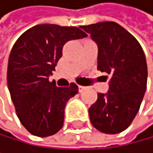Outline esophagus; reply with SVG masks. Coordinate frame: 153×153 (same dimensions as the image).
Segmentation results:
<instances>
[{
    "instance_id": "34e87169",
    "label": "esophagus",
    "mask_w": 153,
    "mask_h": 153,
    "mask_svg": "<svg viewBox=\"0 0 153 153\" xmlns=\"http://www.w3.org/2000/svg\"><path fill=\"white\" fill-rule=\"evenodd\" d=\"M85 89H86V87H85V86H82V85H78V91H79L80 93H81V92H83V91H84Z\"/></svg>"
}]
</instances>
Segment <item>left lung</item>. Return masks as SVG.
I'll return each instance as SVG.
<instances>
[{
    "label": "left lung",
    "mask_w": 153,
    "mask_h": 153,
    "mask_svg": "<svg viewBox=\"0 0 153 153\" xmlns=\"http://www.w3.org/2000/svg\"><path fill=\"white\" fill-rule=\"evenodd\" d=\"M80 27L98 45V70L110 76L108 91L99 93L97 102L89 108L90 121L100 132L120 133L137 115L147 89L144 51L139 42L115 22Z\"/></svg>",
    "instance_id": "obj_1"
}]
</instances>
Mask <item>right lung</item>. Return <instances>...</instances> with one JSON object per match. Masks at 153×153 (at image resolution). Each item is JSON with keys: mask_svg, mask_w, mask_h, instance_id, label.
Masks as SVG:
<instances>
[{"mask_svg": "<svg viewBox=\"0 0 153 153\" xmlns=\"http://www.w3.org/2000/svg\"><path fill=\"white\" fill-rule=\"evenodd\" d=\"M86 36L76 27L43 24L27 30L15 42L8 58L7 86L19 120L31 134L48 137L62 128L65 106L78 87L74 82L57 87L49 76L65 43Z\"/></svg>", "mask_w": 153, "mask_h": 153, "instance_id": "1", "label": "right lung"}]
</instances>
